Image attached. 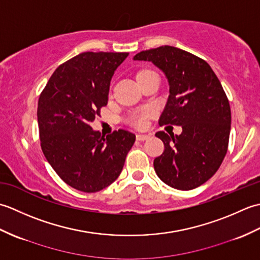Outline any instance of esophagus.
<instances>
[{
    "mask_svg": "<svg viewBox=\"0 0 260 260\" xmlns=\"http://www.w3.org/2000/svg\"><path fill=\"white\" fill-rule=\"evenodd\" d=\"M137 141H141V142H144V141H147L148 139H150V136L148 135H143V134H139L136 136Z\"/></svg>",
    "mask_w": 260,
    "mask_h": 260,
    "instance_id": "esophagus-1",
    "label": "esophagus"
}]
</instances>
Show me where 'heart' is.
<instances>
[{"label":"heart","mask_w":260,"mask_h":260,"mask_svg":"<svg viewBox=\"0 0 260 260\" xmlns=\"http://www.w3.org/2000/svg\"><path fill=\"white\" fill-rule=\"evenodd\" d=\"M143 73V71H141ZM153 114V110L152 109H147L145 112H143L140 115H136L132 119V123H133L136 127H144L146 125V119L147 117H150V116Z\"/></svg>","instance_id":"heart-1"}]
</instances>
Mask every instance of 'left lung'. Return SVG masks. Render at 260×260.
Masks as SVG:
<instances>
[{
  "instance_id": "left-lung-1",
  "label": "left lung",
  "mask_w": 260,
  "mask_h": 260,
  "mask_svg": "<svg viewBox=\"0 0 260 260\" xmlns=\"http://www.w3.org/2000/svg\"><path fill=\"white\" fill-rule=\"evenodd\" d=\"M162 71L169 98L159 125L182 127L180 135L157 132L164 152L154 159V170L165 184L187 191L200 186L221 165L231 128L228 98L211 67L182 49L164 46L135 54Z\"/></svg>"
}]
</instances>
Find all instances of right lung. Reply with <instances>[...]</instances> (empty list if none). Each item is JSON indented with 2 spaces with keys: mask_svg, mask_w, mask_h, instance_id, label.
<instances>
[{
  "mask_svg": "<svg viewBox=\"0 0 260 260\" xmlns=\"http://www.w3.org/2000/svg\"><path fill=\"white\" fill-rule=\"evenodd\" d=\"M128 52H82L56 69L38 103L41 148L68 185L98 192L118 178L136 136L106 137L90 126L106 106L110 81Z\"/></svg>",
  "mask_w": 260,
  "mask_h": 260,
  "instance_id": "obj_1",
  "label": "right lung"
}]
</instances>
